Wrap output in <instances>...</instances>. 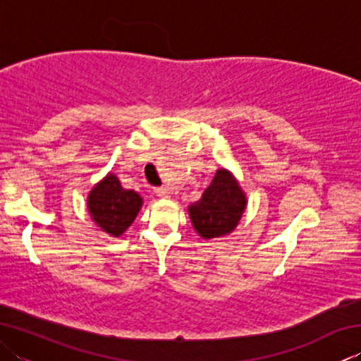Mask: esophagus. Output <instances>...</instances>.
Returning a JSON list of instances; mask_svg holds the SVG:
<instances>
[{
    "instance_id": "1",
    "label": "esophagus",
    "mask_w": 361,
    "mask_h": 361,
    "mask_svg": "<svg viewBox=\"0 0 361 361\" xmlns=\"http://www.w3.org/2000/svg\"><path fill=\"white\" fill-rule=\"evenodd\" d=\"M154 192H156V195H159V197H170L169 188H156Z\"/></svg>"
}]
</instances>
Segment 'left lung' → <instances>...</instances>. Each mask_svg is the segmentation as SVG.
<instances>
[{
	"label": "left lung",
	"instance_id": "obj_1",
	"mask_svg": "<svg viewBox=\"0 0 361 361\" xmlns=\"http://www.w3.org/2000/svg\"><path fill=\"white\" fill-rule=\"evenodd\" d=\"M247 194L231 170L219 167L197 202L188 207L192 228L204 240L229 235L247 210Z\"/></svg>",
	"mask_w": 361,
	"mask_h": 361
}]
</instances>
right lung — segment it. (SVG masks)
Masks as SVG:
<instances>
[{"instance_id": "right-lung-1", "label": "right lung", "mask_w": 361, "mask_h": 361, "mask_svg": "<svg viewBox=\"0 0 361 361\" xmlns=\"http://www.w3.org/2000/svg\"><path fill=\"white\" fill-rule=\"evenodd\" d=\"M143 199L132 189L121 186L114 173H106L87 195V212L92 221L111 237H121L135 221Z\"/></svg>"}]
</instances>
